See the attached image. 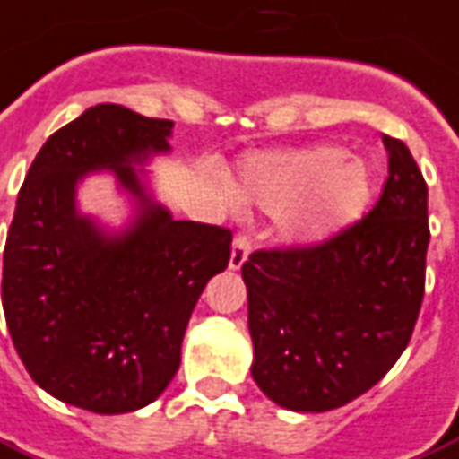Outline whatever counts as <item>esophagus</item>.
Instances as JSON below:
<instances>
[{
    "mask_svg": "<svg viewBox=\"0 0 459 459\" xmlns=\"http://www.w3.org/2000/svg\"><path fill=\"white\" fill-rule=\"evenodd\" d=\"M249 251H251V237L249 234H237L234 237V244H232V256H230V268L237 271V268L244 266V261L249 258Z\"/></svg>",
    "mask_w": 459,
    "mask_h": 459,
    "instance_id": "1",
    "label": "esophagus"
}]
</instances>
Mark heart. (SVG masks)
Segmentation results:
<instances>
[{
  "label": "heart",
  "mask_w": 459,
  "mask_h": 459,
  "mask_svg": "<svg viewBox=\"0 0 459 459\" xmlns=\"http://www.w3.org/2000/svg\"><path fill=\"white\" fill-rule=\"evenodd\" d=\"M234 191L244 203L281 212V232L295 244H319L368 212L375 177L339 144L266 152L244 161Z\"/></svg>",
  "instance_id": "heart-1"
}]
</instances>
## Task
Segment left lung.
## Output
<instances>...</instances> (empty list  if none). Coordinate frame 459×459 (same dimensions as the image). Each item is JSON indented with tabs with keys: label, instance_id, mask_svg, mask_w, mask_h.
I'll use <instances>...</instances> for the list:
<instances>
[{
	"label": "left lung",
	"instance_id": "1",
	"mask_svg": "<svg viewBox=\"0 0 459 459\" xmlns=\"http://www.w3.org/2000/svg\"><path fill=\"white\" fill-rule=\"evenodd\" d=\"M375 208L315 247L244 261L251 375L290 411H332L387 375L409 346L426 285L429 188L402 140Z\"/></svg>",
	"mask_w": 459,
	"mask_h": 459
}]
</instances>
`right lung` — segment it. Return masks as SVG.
I'll return each instance as SVG.
<instances>
[{"label":"right lung","mask_w":459,"mask_h":459,"mask_svg":"<svg viewBox=\"0 0 459 459\" xmlns=\"http://www.w3.org/2000/svg\"><path fill=\"white\" fill-rule=\"evenodd\" d=\"M171 120L99 103L48 137L21 186L6 234L2 305L36 385L94 413L160 397L205 282L230 264L232 232L174 220L133 164L169 152ZM111 170L136 220L111 235L76 210V184Z\"/></svg>","instance_id":"obj_1"}]
</instances>
